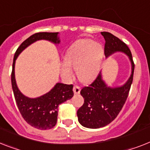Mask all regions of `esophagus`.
<instances>
[{"instance_id": "obj_1", "label": "esophagus", "mask_w": 150, "mask_h": 150, "mask_svg": "<svg viewBox=\"0 0 150 150\" xmlns=\"http://www.w3.org/2000/svg\"><path fill=\"white\" fill-rule=\"evenodd\" d=\"M80 90H81V88H80L79 86H75L74 88H73V91H74L75 94H79L80 93Z\"/></svg>"}]
</instances>
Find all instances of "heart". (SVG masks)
Here are the masks:
<instances>
[{"instance_id":"b5f03b06","label":"heart","mask_w":150,"mask_h":150,"mask_svg":"<svg viewBox=\"0 0 150 150\" xmlns=\"http://www.w3.org/2000/svg\"><path fill=\"white\" fill-rule=\"evenodd\" d=\"M104 54L102 45L92 39H81L73 44L64 56L66 64L62 67L65 76L71 75L70 66L76 69L77 75L81 81L88 82L96 77L99 70Z\"/></svg>"}]
</instances>
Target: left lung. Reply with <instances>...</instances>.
Here are the masks:
<instances>
[{
	"instance_id": "obj_1",
	"label": "left lung",
	"mask_w": 150,
	"mask_h": 150,
	"mask_svg": "<svg viewBox=\"0 0 150 150\" xmlns=\"http://www.w3.org/2000/svg\"><path fill=\"white\" fill-rule=\"evenodd\" d=\"M101 34L105 41V57L116 52H124L132 64V74L125 85L110 88L105 85L100 72L92 83L82 88L80 94L84 98V104L78 109V119L81 126L90 129L104 127L117 117L128 98L134 73L132 53L126 44L109 32Z\"/></svg>"
}]
</instances>
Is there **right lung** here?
Listing matches in <instances>:
<instances>
[{
	"label": "right lung",
	"mask_w": 150,
	"mask_h": 150,
	"mask_svg": "<svg viewBox=\"0 0 150 150\" xmlns=\"http://www.w3.org/2000/svg\"><path fill=\"white\" fill-rule=\"evenodd\" d=\"M58 34V32H38L32 35L18 47L13 61L11 85L16 103L24 120L31 126L38 129H50L55 126L58 118V105L72 98L74 96L73 85L57 83L49 92L44 96L35 98H28L19 91L16 84L14 77L15 60L24 48L36 41L45 39L58 44L60 40Z\"/></svg>",
	"instance_id": "1"
}]
</instances>
